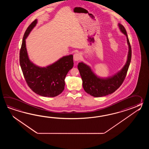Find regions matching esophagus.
Masks as SVG:
<instances>
[{
    "instance_id": "34e87169",
    "label": "esophagus",
    "mask_w": 149,
    "mask_h": 149,
    "mask_svg": "<svg viewBox=\"0 0 149 149\" xmlns=\"http://www.w3.org/2000/svg\"><path fill=\"white\" fill-rule=\"evenodd\" d=\"M81 57V54L79 53H77L73 55V60L74 61H78L80 60Z\"/></svg>"
}]
</instances>
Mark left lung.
<instances>
[{
    "label": "left lung",
    "mask_w": 149,
    "mask_h": 149,
    "mask_svg": "<svg viewBox=\"0 0 149 149\" xmlns=\"http://www.w3.org/2000/svg\"><path fill=\"white\" fill-rule=\"evenodd\" d=\"M118 26L121 32L126 36L129 49L126 63L121 70L113 76L104 78L96 76L91 67L84 63L80 62L78 65L82 79L83 88L87 93L94 97H102L113 93L119 88L126 76L131 61L132 48L126 29L120 23L118 24Z\"/></svg>",
    "instance_id": "obj_1"
}]
</instances>
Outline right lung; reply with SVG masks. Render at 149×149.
Masks as SVG:
<instances>
[{
    "mask_svg": "<svg viewBox=\"0 0 149 149\" xmlns=\"http://www.w3.org/2000/svg\"><path fill=\"white\" fill-rule=\"evenodd\" d=\"M37 23V19H35L23 36L19 52V64L25 81L33 92L44 97H55L63 91L65 78L73 67V55L63 56L46 67H38L33 63L28 57L25 39Z\"/></svg>",
    "mask_w": 149,
    "mask_h": 149,
    "instance_id": "obj_1",
    "label": "right lung"
}]
</instances>
